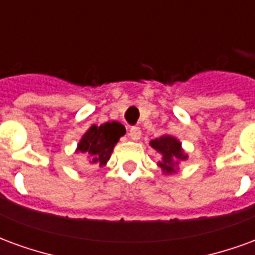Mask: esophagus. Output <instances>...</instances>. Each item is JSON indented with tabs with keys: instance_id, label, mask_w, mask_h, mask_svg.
<instances>
[{
	"instance_id": "34e87169",
	"label": "esophagus",
	"mask_w": 255,
	"mask_h": 255,
	"mask_svg": "<svg viewBox=\"0 0 255 255\" xmlns=\"http://www.w3.org/2000/svg\"><path fill=\"white\" fill-rule=\"evenodd\" d=\"M129 138L132 139V140H139L140 139V135H142V131H140V128L139 127H131L129 128Z\"/></svg>"
}]
</instances>
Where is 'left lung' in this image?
I'll use <instances>...</instances> for the list:
<instances>
[{
  "label": "left lung",
  "instance_id": "8db88e82",
  "mask_svg": "<svg viewBox=\"0 0 255 255\" xmlns=\"http://www.w3.org/2000/svg\"><path fill=\"white\" fill-rule=\"evenodd\" d=\"M150 146L161 155L157 162L164 175H175L179 171L182 161L188 160V154L182 147V142L172 135H162L160 138L150 140Z\"/></svg>",
  "mask_w": 255,
  "mask_h": 255
}]
</instances>
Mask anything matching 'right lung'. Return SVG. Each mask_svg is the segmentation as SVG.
Wrapping results in <instances>:
<instances>
[{
  "label": "right lung",
  "mask_w": 255,
  "mask_h": 255,
  "mask_svg": "<svg viewBox=\"0 0 255 255\" xmlns=\"http://www.w3.org/2000/svg\"><path fill=\"white\" fill-rule=\"evenodd\" d=\"M124 133L126 127L119 122H106L101 126L93 124L82 135L75 153L83 154L89 165L105 166Z\"/></svg>",
  "instance_id": "add662e5"
}]
</instances>
